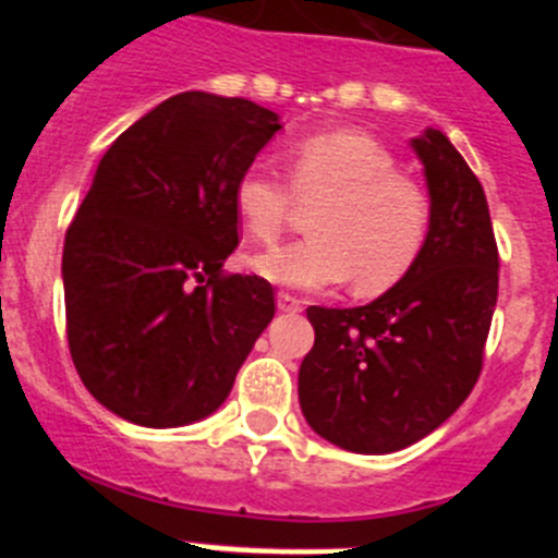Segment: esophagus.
Returning a JSON list of instances; mask_svg holds the SVG:
<instances>
[{
    "instance_id": "obj_1",
    "label": "esophagus",
    "mask_w": 558,
    "mask_h": 558,
    "mask_svg": "<svg viewBox=\"0 0 558 558\" xmlns=\"http://www.w3.org/2000/svg\"><path fill=\"white\" fill-rule=\"evenodd\" d=\"M276 307L282 310V313H299V310H302V302H299L295 295L279 290V293H276Z\"/></svg>"
}]
</instances>
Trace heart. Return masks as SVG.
I'll list each match as a JSON object with an SVG mask.
<instances>
[{
	"mask_svg": "<svg viewBox=\"0 0 558 558\" xmlns=\"http://www.w3.org/2000/svg\"><path fill=\"white\" fill-rule=\"evenodd\" d=\"M288 184L245 170L234 184V211L245 234L274 243L295 206H315L310 236L254 256V270L288 288L318 290L352 276L357 295L402 282L430 234V195L383 142L363 131H324L284 150Z\"/></svg>",
	"mask_w": 558,
	"mask_h": 558,
	"instance_id": "obj_1",
	"label": "heart"
}]
</instances>
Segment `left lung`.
Instances as JSON below:
<instances>
[{
    "label": "left lung",
    "mask_w": 558,
    "mask_h": 558,
    "mask_svg": "<svg viewBox=\"0 0 558 558\" xmlns=\"http://www.w3.org/2000/svg\"><path fill=\"white\" fill-rule=\"evenodd\" d=\"M430 190V234L411 274L366 307H310L315 343L299 368L304 418L366 456L411 447L461 408L483 368L497 304L486 195L441 131L413 140Z\"/></svg>",
    "instance_id": "1"
}]
</instances>
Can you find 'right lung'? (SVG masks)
I'll list each match as a JSON object with an SVG mask.
<instances>
[{"instance_id":"1","label":"right lung","mask_w":558,"mask_h":558,"mask_svg":"<svg viewBox=\"0 0 558 558\" xmlns=\"http://www.w3.org/2000/svg\"><path fill=\"white\" fill-rule=\"evenodd\" d=\"M279 131L243 97L184 92L117 136L63 243L69 354L92 397L145 427L218 411L276 313L229 274L234 184Z\"/></svg>"}]
</instances>
